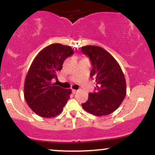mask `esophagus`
<instances>
[{
	"instance_id": "1",
	"label": "esophagus",
	"mask_w": 155,
	"mask_h": 155,
	"mask_svg": "<svg viewBox=\"0 0 155 155\" xmlns=\"http://www.w3.org/2000/svg\"><path fill=\"white\" fill-rule=\"evenodd\" d=\"M72 91H73V94H76V92L78 91H77V90H76V89H73V90H72Z\"/></svg>"
}]
</instances>
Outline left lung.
I'll return each instance as SVG.
<instances>
[{
	"mask_svg": "<svg viewBox=\"0 0 155 155\" xmlns=\"http://www.w3.org/2000/svg\"><path fill=\"white\" fill-rule=\"evenodd\" d=\"M82 51L91 61V78L96 80L95 91L89 93L82 108L97 116L109 115L116 110L126 96V81L121 67L103 48L85 46Z\"/></svg>",
	"mask_w": 155,
	"mask_h": 155,
	"instance_id": "8db88e82",
	"label": "left lung"
}]
</instances>
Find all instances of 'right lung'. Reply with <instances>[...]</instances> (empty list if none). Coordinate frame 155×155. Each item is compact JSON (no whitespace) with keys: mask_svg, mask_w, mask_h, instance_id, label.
<instances>
[{"mask_svg":"<svg viewBox=\"0 0 155 155\" xmlns=\"http://www.w3.org/2000/svg\"><path fill=\"white\" fill-rule=\"evenodd\" d=\"M70 46L54 43L46 46L33 61L25 81L24 96L29 107L43 118H52L63 110L71 89L53 83L65 59L73 54Z\"/></svg>","mask_w":155,"mask_h":155,"instance_id":"add662e5","label":"right lung"}]
</instances>
